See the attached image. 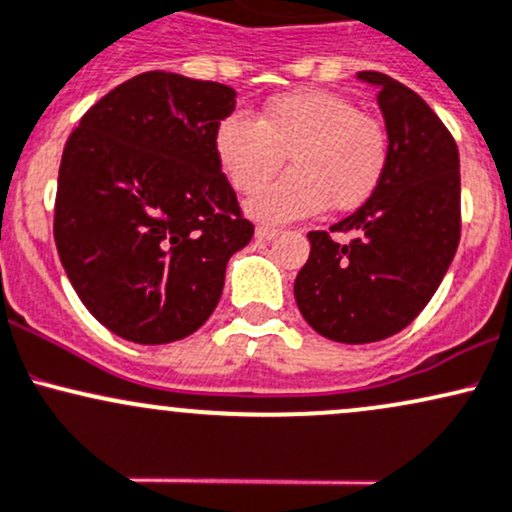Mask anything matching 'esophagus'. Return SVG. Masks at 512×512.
Instances as JSON below:
<instances>
[{
  "instance_id": "esophagus-1",
  "label": "esophagus",
  "mask_w": 512,
  "mask_h": 512,
  "mask_svg": "<svg viewBox=\"0 0 512 512\" xmlns=\"http://www.w3.org/2000/svg\"><path fill=\"white\" fill-rule=\"evenodd\" d=\"M275 237H278V229H275V227H268V225L256 227V239L258 241H271Z\"/></svg>"
}]
</instances>
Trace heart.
I'll list each match as a JSON object with an SVG mask.
<instances>
[{
  "instance_id": "1",
  "label": "heart",
  "mask_w": 512,
  "mask_h": 512,
  "mask_svg": "<svg viewBox=\"0 0 512 512\" xmlns=\"http://www.w3.org/2000/svg\"><path fill=\"white\" fill-rule=\"evenodd\" d=\"M217 162L232 186L254 193L280 171H292L249 200L263 222H287L326 208L353 210L382 183L389 135L380 118L355 108L341 94L302 89L266 103L256 120L229 113L215 132Z\"/></svg>"
}]
</instances>
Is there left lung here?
I'll return each instance as SVG.
<instances>
[{"mask_svg": "<svg viewBox=\"0 0 512 512\" xmlns=\"http://www.w3.org/2000/svg\"><path fill=\"white\" fill-rule=\"evenodd\" d=\"M358 79L380 89L387 171L353 215L307 234L312 251L295 280L302 317L338 343H375L406 329L445 278L462 232L455 137L409 86L382 72Z\"/></svg>", "mask_w": 512, "mask_h": 512, "instance_id": "8db88e82", "label": "left lung"}]
</instances>
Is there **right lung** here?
<instances>
[{"label": "right lung", "mask_w": 512, "mask_h": 512, "mask_svg": "<svg viewBox=\"0 0 512 512\" xmlns=\"http://www.w3.org/2000/svg\"><path fill=\"white\" fill-rule=\"evenodd\" d=\"M237 91L145 72L108 91L72 130L53 234L84 307L125 341H179L208 321L234 251L254 237L217 162Z\"/></svg>", "instance_id": "add662e5"}]
</instances>
